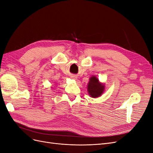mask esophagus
I'll list each match as a JSON object with an SVG mask.
<instances>
[{"label": "esophagus", "mask_w": 153, "mask_h": 153, "mask_svg": "<svg viewBox=\"0 0 153 153\" xmlns=\"http://www.w3.org/2000/svg\"><path fill=\"white\" fill-rule=\"evenodd\" d=\"M71 78H73V79H76V78H77V77L76 76H74V75L71 76Z\"/></svg>", "instance_id": "esophagus-1"}]
</instances>
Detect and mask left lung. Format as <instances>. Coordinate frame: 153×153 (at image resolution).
<instances>
[{
  "mask_svg": "<svg viewBox=\"0 0 153 153\" xmlns=\"http://www.w3.org/2000/svg\"><path fill=\"white\" fill-rule=\"evenodd\" d=\"M104 85L99 82L98 78L93 76L90 78L87 89L89 94L92 98H97L101 95L104 91Z\"/></svg>",
  "mask_w": 153,
  "mask_h": 153,
  "instance_id": "8db88e82",
  "label": "left lung"
}]
</instances>
